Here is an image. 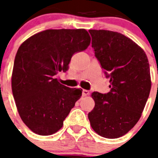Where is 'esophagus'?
Listing matches in <instances>:
<instances>
[{"label":"esophagus","instance_id":"34e87169","mask_svg":"<svg viewBox=\"0 0 158 158\" xmlns=\"http://www.w3.org/2000/svg\"><path fill=\"white\" fill-rule=\"evenodd\" d=\"M82 94H83V96H84V97H86V96H89V94H90V93H89V90H86V89H83Z\"/></svg>","mask_w":158,"mask_h":158}]
</instances>
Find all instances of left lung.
<instances>
[{"mask_svg": "<svg viewBox=\"0 0 158 158\" xmlns=\"http://www.w3.org/2000/svg\"><path fill=\"white\" fill-rule=\"evenodd\" d=\"M92 47L110 91L94 92L95 106L89 113L95 132L106 139L127 134L141 117L151 90L148 60L144 51L130 38L109 30H89Z\"/></svg>", "mask_w": 158, "mask_h": 158, "instance_id": "8db88e82", "label": "left lung"}]
</instances>
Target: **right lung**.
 <instances>
[{
	"instance_id": "obj_1",
	"label": "right lung",
	"mask_w": 158,
	"mask_h": 158,
	"mask_svg": "<svg viewBox=\"0 0 158 158\" xmlns=\"http://www.w3.org/2000/svg\"><path fill=\"white\" fill-rule=\"evenodd\" d=\"M90 42L84 28L48 29L19 48L11 77L12 93L19 116L33 133L57 132L82 96V89L64 86L54 76L66 71L72 56L87 49Z\"/></svg>"
}]
</instances>
